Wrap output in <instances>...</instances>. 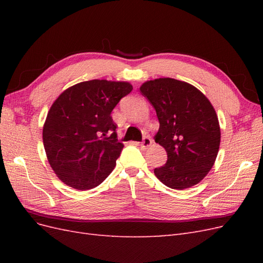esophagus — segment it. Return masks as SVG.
I'll use <instances>...</instances> for the list:
<instances>
[{"mask_svg":"<svg viewBox=\"0 0 263 263\" xmlns=\"http://www.w3.org/2000/svg\"><path fill=\"white\" fill-rule=\"evenodd\" d=\"M151 144H153V139H151L150 137H145L144 139H142V141L140 142V146H141V148L147 149L148 147L151 146Z\"/></svg>","mask_w":263,"mask_h":263,"instance_id":"obj_1","label":"esophagus"}]
</instances>
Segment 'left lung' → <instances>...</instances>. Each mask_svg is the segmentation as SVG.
Wrapping results in <instances>:
<instances>
[{"label":"left lung","instance_id":"8db88e82","mask_svg":"<svg viewBox=\"0 0 263 263\" xmlns=\"http://www.w3.org/2000/svg\"><path fill=\"white\" fill-rule=\"evenodd\" d=\"M139 89L155 107L160 124L155 141L168 155L155 176L176 190L200 183L213 168L220 144L212 103L194 85L172 78L146 81Z\"/></svg>","mask_w":263,"mask_h":263}]
</instances>
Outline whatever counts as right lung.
<instances>
[{
    "instance_id": "1",
    "label": "right lung",
    "mask_w": 263,
    "mask_h": 263,
    "mask_svg": "<svg viewBox=\"0 0 263 263\" xmlns=\"http://www.w3.org/2000/svg\"><path fill=\"white\" fill-rule=\"evenodd\" d=\"M133 85L125 81L90 80L68 87L47 114L43 141L53 172L76 190L100 185L124 148L110 116Z\"/></svg>"
}]
</instances>
